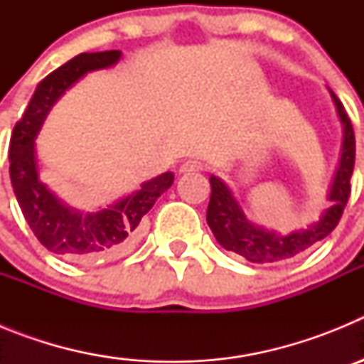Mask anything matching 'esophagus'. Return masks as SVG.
I'll return each mask as SVG.
<instances>
[{"instance_id":"obj_1","label":"esophagus","mask_w":364,"mask_h":364,"mask_svg":"<svg viewBox=\"0 0 364 364\" xmlns=\"http://www.w3.org/2000/svg\"><path fill=\"white\" fill-rule=\"evenodd\" d=\"M204 169V164L200 160H186L182 166H180V173H193V171H202Z\"/></svg>"}]
</instances>
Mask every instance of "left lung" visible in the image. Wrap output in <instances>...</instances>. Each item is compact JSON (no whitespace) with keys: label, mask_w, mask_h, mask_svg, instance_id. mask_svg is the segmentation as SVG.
<instances>
[{"label":"left lung","mask_w":364,"mask_h":364,"mask_svg":"<svg viewBox=\"0 0 364 364\" xmlns=\"http://www.w3.org/2000/svg\"><path fill=\"white\" fill-rule=\"evenodd\" d=\"M330 96H332L337 117L343 125L339 166L333 175L332 186L328 189V200L332 202V205L321 215L319 220L304 230L281 235L277 231L266 230V228L247 220L231 189L218 176L211 175V197L205 218H208V226L213 231L215 239L224 250L237 253L257 264L279 262V260L291 259L299 253L306 252L308 247L323 240L336 230L350 197V178H352L353 164H355V136H353L352 122H350L339 98L333 95V91H330Z\"/></svg>","instance_id":"8db88e82"}]
</instances>
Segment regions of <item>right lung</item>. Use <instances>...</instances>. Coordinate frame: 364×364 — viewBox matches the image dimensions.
Here are the masks:
<instances>
[{
  "label": "right lung",
  "mask_w": 364,
  "mask_h": 364,
  "mask_svg": "<svg viewBox=\"0 0 364 364\" xmlns=\"http://www.w3.org/2000/svg\"><path fill=\"white\" fill-rule=\"evenodd\" d=\"M120 58V50L82 53L53 70L38 83L11 136L9 171L25 220L50 253L80 264L117 259L129 252L144 215L175 180L171 171H166L107 208L80 211L60 200L40 178L34 140L53 105L87 73L117 65Z\"/></svg>",
  "instance_id": "1"
}]
</instances>
